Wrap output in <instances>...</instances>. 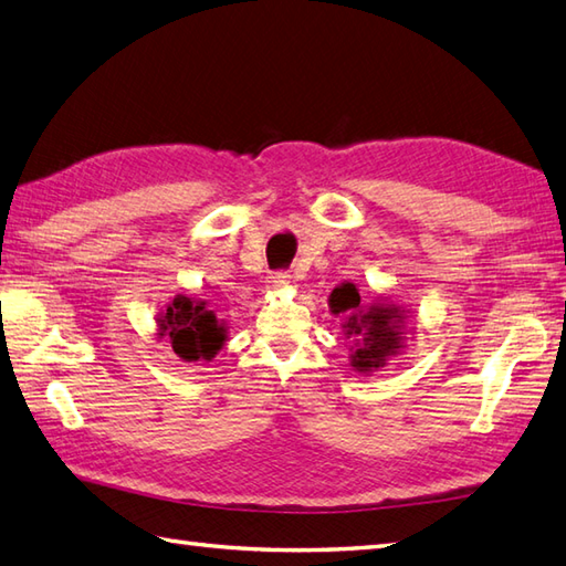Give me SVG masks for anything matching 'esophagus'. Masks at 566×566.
Here are the masks:
<instances>
[{
	"label": "esophagus",
	"mask_w": 566,
	"mask_h": 566,
	"mask_svg": "<svg viewBox=\"0 0 566 566\" xmlns=\"http://www.w3.org/2000/svg\"><path fill=\"white\" fill-rule=\"evenodd\" d=\"M292 280V274L290 272H284V270H276V272H272L270 276H268V284L272 286V290H280V286H284L286 282Z\"/></svg>",
	"instance_id": "34e87169"
}]
</instances>
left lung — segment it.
<instances>
[{
    "mask_svg": "<svg viewBox=\"0 0 566 566\" xmlns=\"http://www.w3.org/2000/svg\"><path fill=\"white\" fill-rule=\"evenodd\" d=\"M333 314L347 316V338L355 340L353 367L357 371H369L384 367L387 357L399 350L403 316L394 306H377L369 311H359V294L355 284H343L331 294Z\"/></svg>",
    "mask_w": 566,
    "mask_h": 566,
    "instance_id": "8db88e82",
    "label": "left lung"
}]
</instances>
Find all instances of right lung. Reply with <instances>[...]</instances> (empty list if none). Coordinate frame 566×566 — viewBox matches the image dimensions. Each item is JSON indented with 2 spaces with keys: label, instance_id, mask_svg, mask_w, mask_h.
I'll list each match as a JSON object with an SVG mask.
<instances>
[{
  "label": "right lung",
  "instance_id": "obj_1",
  "mask_svg": "<svg viewBox=\"0 0 566 566\" xmlns=\"http://www.w3.org/2000/svg\"><path fill=\"white\" fill-rule=\"evenodd\" d=\"M160 323L163 333L170 335L172 350L185 363L211 359L226 340V331L219 326L213 311L207 308V302H191L187 296H177Z\"/></svg>",
  "mask_w": 566,
  "mask_h": 566
}]
</instances>
